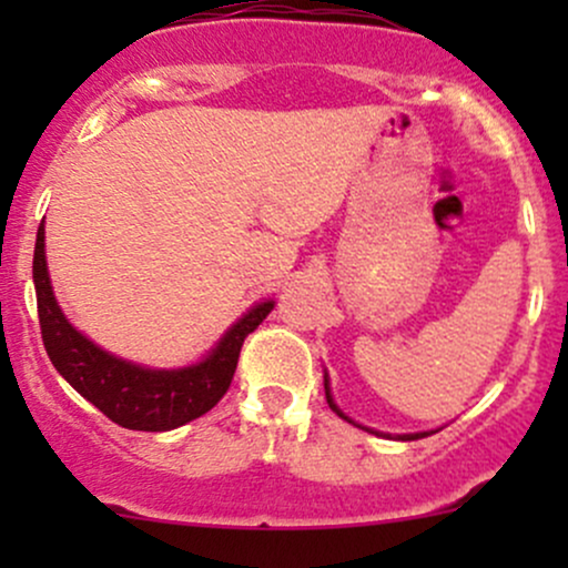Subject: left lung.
<instances>
[{"mask_svg": "<svg viewBox=\"0 0 568 568\" xmlns=\"http://www.w3.org/2000/svg\"><path fill=\"white\" fill-rule=\"evenodd\" d=\"M325 400H328V406H331V410H336V414H338V416H342V419H347V422H352V419H349V416H347V414H344V410H342V408H338V406H336V403H334V395H331V387H328V374H325ZM352 425H355V422H352ZM357 427H361V425H357ZM363 429H368V427H363ZM368 433L379 435V433H376V429H368ZM427 435H429V433H408V435H397V438H400V440H416V438H427Z\"/></svg>", "mask_w": 568, "mask_h": 568, "instance_id": "obj_1", "label": "left lung"}]
</instances>
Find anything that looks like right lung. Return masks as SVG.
I'll return each mask as SVG.
<instances>
[{"label":"right lung","mask_w":568,"mask_h":568,"mask_svg":"<svg viewBox=\"0 0 568 568\" xmlns=\"http://www.w3.org/2000/svg\"><path fill=\"white\" fill-rule=\"evenodd\" d=\"M34 288L42 342L58 374L114 425L143 433L175 429L216 406L230 389L245 336L253 334L275 306V302L251 306L200 363L165 371L109 355L67 321L50 285L44 221L37 230Z\"/></svg>","instance_id":"right-lung-1"}]
</instances>
